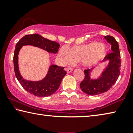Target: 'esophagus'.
Returning <instances> with one entry per match:
<instances>
[{"mask_svg": "<svg viewBox=\"0 0 133 133\" xmlns=\"http://www.w3.org/2000/svg\"><path fill=\"white\" fill-rule=\"evenodd\" d=\"M65 70L67 71V73H70L73 71V68H72V67H66Z\"/></svg>", "mask_w": 133, "mask_h": 133, "instance_id": "34e87169", "label": "esophagus"}]
</instances>
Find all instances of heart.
<instances>
[{"label": "heart", "instance_id": "obj_1", "mask_svg": "<svg viewBox=\"0 0 133 133\" xmlns=\"http://www.w3.org/2000/svg\"><path fill=\"white\" fill-rule=\"evenodd\" d=\"M106 46L103 43L91 42L80 46H74L66 49L62 47L58 52V58L63 64L82 61L87 66L97 63L104 58Z\"/></svg>", "mask_w": 133, "mask_h": 133}]
</instances>
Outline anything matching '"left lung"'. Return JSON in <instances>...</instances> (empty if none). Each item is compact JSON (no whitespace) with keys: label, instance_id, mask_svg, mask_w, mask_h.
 I'll return each mask as SVG.
<instances>
[{"label":"left lung","instance_id":"obj_1","mask_svg":"<svg viewBox=\"0 0 133 133\" xmlns=\"http://www.w3.org/2000/svg\"><path fill=\"white\" fill-rule=\"evenodd\" d=\"M111 45L112 52L106 55L102 62L109 60V64L98 79H91L93 68L84 70L85 78L80 84L81 90L90 96H96L108 91L115 84L120 74L121 54L118 42L113 36H104Z\"/></svg>","mask_w":133,"mask_h":133}]
</instances>
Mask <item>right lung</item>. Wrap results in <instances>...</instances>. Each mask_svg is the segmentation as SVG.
Wrapping results in <instances>:
<instances>
[{"mask_svg":"<svg viewBox=\"0 0 133 133\" xmlns=\"http://www.w3.org/2000/svg\"><path fill=\"white\" fill-rule=\"evenodd\" d=\"M24 45H32L39 47L47 52L56 54L60 47V44L56 42L47 39L38 34L27 35L23 37L16 44L14 55V66L16 78L21 86L27 92L37 97H47L58 90L62 79L66 75L64 67L52 64L50 66L46 76L42 80L39 81H27L21 76L18 68V53L20 49Z\"/></svg>","mask_w":133,"mask_h":133,"instance_id":"add662e5","label":"right lung"}]
</instances>
